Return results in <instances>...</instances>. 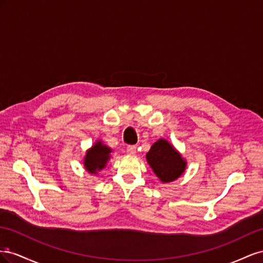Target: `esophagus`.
<instances>
[{
	"mask_svg": "<svg viewBox=\"0 0 263 263\" xmlns=\"http://www.w3.org/2000/svg\"><path fill=\"white\" fill-rule=\"evenodd\" d=\"M136 149H137L136 146H134V145L128 146V147H127V154L134 156L135 154H136Z\"/></svg>",
	"mask_w": 263,
	"mask_h": 263,
	"instance_id": "obj_1",
	"label": "esophagus"
}]
</instances>
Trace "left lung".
Segmentation results:
<instances>
[{
	"instance_id": "left-lung-1",
	"label": "left lung",
	"mask_w": 263,
	"mask_h": 263,
	"mask_svg": "<svg viewBox=\"0 0 263 263\" xmlns=\"http://www.w3.org/2000/svg\"><path fill=\"white\" fill-rule=\"evenodd\" d=\"M146 157L157 177L165 183L178 179L185 169L181 155L164 139L156 141Z\"/></svg>"
}]
</instances>
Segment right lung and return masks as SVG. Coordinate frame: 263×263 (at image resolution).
Returning <instances> with one entry per match:
<instances>
[{"instance_id": "1", "label": "right lung", "mask_w": 263, "mask_h": 263, "mask_svg": "<svg viewBox=\"0 0 263 263\" xmlns=\"http://www.w3.org/2000/svg\"><path fill=\"white\" fill-rule=\"evenodd\" d=\"M110 149L102 142L99 141L95 144L89 151L86 153V157L84 160L85 169L90 173H95L97 171L103 169L105 166V163L109 159Z\"/></svg>"}]
</instances>
